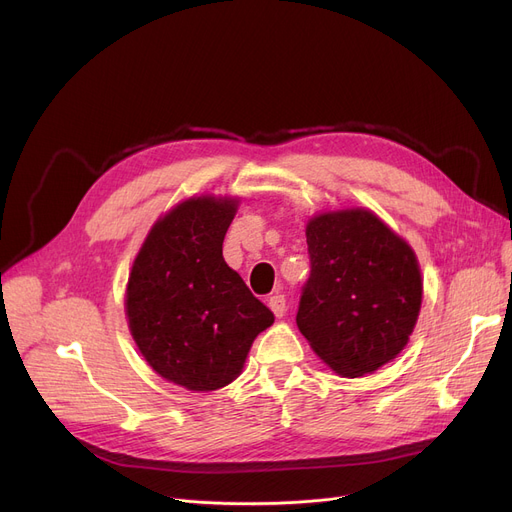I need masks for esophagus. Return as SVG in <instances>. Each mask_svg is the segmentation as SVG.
Listing matches in <instances>:
<instances>
[{
  "label": "esophagus",
  "instance_id": "obj_1",
  "mask_svg": "<svg viewBox=\"0 0 512 512\" xmlns=\"http://www.w3.org/2000/svg\"><path fill=\"white\" fill-rule=\"evenodd\" d=\"M267 304H269L271 313H274L278 319H280V317H284V313H286V298H284V294L276 292L274 296H269Z\"/></svg>",
  "mask_w": 512,
  "mask_h": 512
}]
</instances>
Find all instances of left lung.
Segmentation results:
<instances>
[{"label":"left lung","instance_id":"left-lung-1","mask_svg":"<svg viewBox=\"0 0 512 512\" xmlns=\"http://www.w3.org/2000/svg\"><path fill=\"white\" fill-rule=\"evenodd\" d=\"M311 278L296 325L339 377H364L399 356L416 327L424 282L418 257L366 208L306 222Z\"/></svg>","mask_w":512,"mask_h":512}]
</instances>
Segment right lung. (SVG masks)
Instances as JSON below:
<instances>
[{"instance_id": "obj_1", "label": "right lung", "mask_w": 512, "mask_h": 512, "mask_svg": "<svg viewBox=\"0 0 512 512\" xmlns=\"http://www.w3.org/2000/svg\"><path fill=\"white\" fill-rule=\"evenodd\" d=\"M238 197L195 195L162 214L133 259L125 317L144 360L168 383L208 393L243 372L274 323L222 257Z\"/></svg>"}]
</instances>
